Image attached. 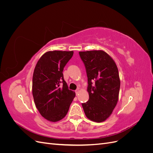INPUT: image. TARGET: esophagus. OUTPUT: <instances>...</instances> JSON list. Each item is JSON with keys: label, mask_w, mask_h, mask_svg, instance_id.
<instances>
[{"label": "esophagus", "mask_w": 153, "mask_h": 153, "mask_svg": "<svg viewBox=\"0 0 153 153\" xmlns=\"http://www.w3.org/2000/svg\"><path fill=\"white\" fill-rule=\"evenodd\" d=\"M79 92H80V90H79V89H77L75 91V92H76V95H78V93H79Z\"/></svg>", "instance_id": "esophagus-1"}]
</instances>
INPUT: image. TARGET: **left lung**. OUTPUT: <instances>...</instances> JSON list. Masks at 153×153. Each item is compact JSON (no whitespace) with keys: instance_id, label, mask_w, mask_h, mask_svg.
Here are the masks:
<instances>
[{"instance_id":"8db88e82","label":"left lung","mask_w":153,"mask_h":153,"mask_svg":"<svg viewBox=\"0 0 153 153\" xmlns=\"http://www.w3.org/2000/svg\"><path fill=\"white\" fill-rule=\"evenodd\" d=\"M79 55L86 69L89 96L82 107L91 121H105L118 101L121 82L117 65L103 50L80 52Z\"/></svg>"}]
</instances>
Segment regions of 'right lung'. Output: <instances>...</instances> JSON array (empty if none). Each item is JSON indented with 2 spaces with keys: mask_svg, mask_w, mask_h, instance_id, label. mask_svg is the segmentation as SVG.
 Here are the masks:
<instances>
[{
  "mask_svg": "<svg viewBox=\"0 0 153 153\" xmlns=\"http://www.w3.org/2000/svg\"><path fill=\"white\" fill-rule=\"evenodd\" d=\"M73 51H49L37 62L32 77V95L40 114L51 122L66 116L75 92L69 90L63 69Z\"/></svg>",
  "mask_w": 153,
  "mask_h": 153,
  "instance_id": "add662e5",
  "label": "right lung"
}]
</instances>
